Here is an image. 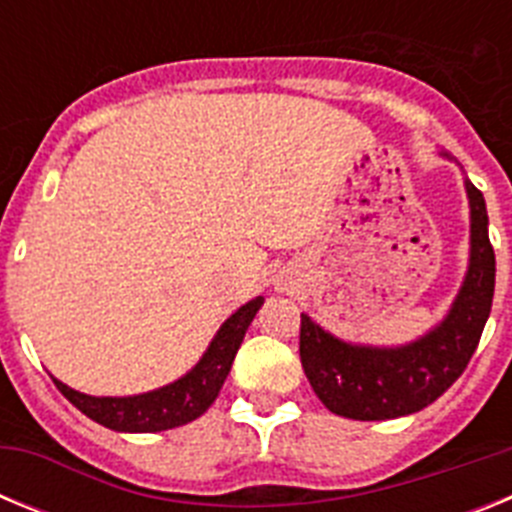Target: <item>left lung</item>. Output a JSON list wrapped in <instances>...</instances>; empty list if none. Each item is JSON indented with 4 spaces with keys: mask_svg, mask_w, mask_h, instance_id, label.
Here are the masks:
<instances>
[{
    "mask_svg": "<svg viewBox=\"0 0 512 512\" xmlns=\"http://www.w3.org/2000/svg\"><path fill=\"white\" fill-rule=\"evenodd\" d=\"M472 205V264L449 318L405 348L348 346L307 315L300 320V361L330 413L387 420L418 413L461 377L477 348L495 295V251L487 235L485 197L467 182Z\"/></svg>",
    "mask_w": 512,
    "mask_h": 512,
    "instance_id": "8db88e82",
    "label": "left lung"
}]
</instances>
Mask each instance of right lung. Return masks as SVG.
<instances>
[{
  "mask_svg": "<svg viewBox=\"0 0 512 512\" xmlns=\"http://www.w3.org/2000/svg\"><path fill=\"white\" fill-rule=\"evenodd\" d=\"M261 305H264V297H256L248 305H243L235 315H230L223 328L217 330L215 341L210 343L207 354L202 356L200 364L194 366L187 377L169 384V387L148 392V395L89 397L71 390L58 379H53V382L74 408H79L87 418L97 420L99 425L112 428V431L156 433L192 423L220 395V387H223L230 366H233V359L238 354V348H241L248 325H251L253 315L259 312Z\"/></svg>",
  "mask_w": 512,
  "mask_h": 512,
  "instance_id": "right-lung-1",
  "label": "right lung"
}]
</instances>
